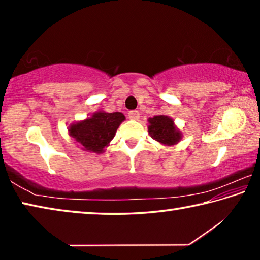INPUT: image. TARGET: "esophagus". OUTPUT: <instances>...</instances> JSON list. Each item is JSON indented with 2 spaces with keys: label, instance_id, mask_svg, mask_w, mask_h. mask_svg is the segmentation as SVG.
Returning a JSON list of instances; mask_svg holds the SVG:
<instances>
[{
  "label": "esophagus",
  "instance_id": "1",
  "mask_svg": "<svg viewBox=\"0 0 260 260\" xmlns=\"http://www.w3.org/2000/svg\"><path fill=\"white\" fill-rule=\"evenodd\" d=\"M128 117L132 120H138L140 118V112L138 110H132V111L128 112Z\"/></svg>",
  "mask_w": 260,
  "mask_h": 260
}]
</instances>
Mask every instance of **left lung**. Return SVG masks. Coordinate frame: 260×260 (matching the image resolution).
<instances>
[{
	"mask_svg": "<svg viewBox=\"0 0 260 260\" xmlns=\"http://www.w3.org/2000/svg\"><path fill=\"white\" fill-rule=\"evenodd\" d=\"M148 132L153 140L164 146H174L181 140V132L174 125L172 118L155 116L148 119Z\"/></svg>",
	"mask_w": 260,
	"mask_h": 260,
	"instance_id": "left-lung-1",
	"label": "left lung"
}]
</instances>
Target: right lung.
<instances>
[{"label":"right lung","instance_id":"1","mask_svg":"<svg viewBox=\"0 0 260 260\" xmlns=\"http://www.w3.org/2000/svg\"><path fill=\"white\" fill-rule=\"evenodd\" d=\"M124 120L125 116L121 112L98 111L90 118L70 125L69 134L80 143L82 150L102 153Z\"/></svg>","mask_w":260,"mask_h":260}]
</instances>
